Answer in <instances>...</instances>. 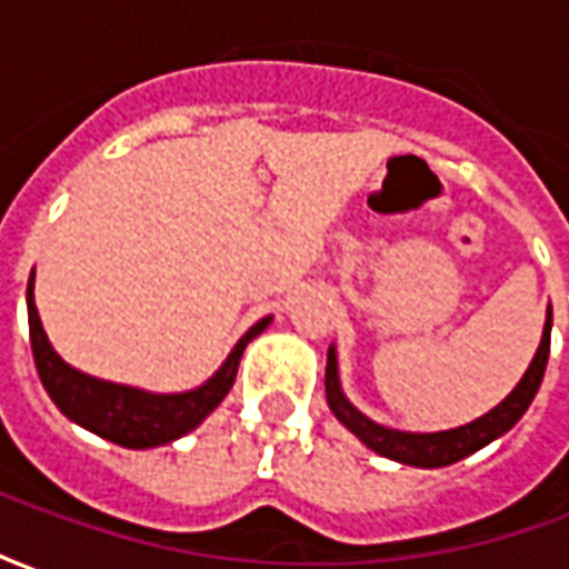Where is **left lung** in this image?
<instances>
[{
    "label": "left lung",
    "instance_id": "1",
    "mask_svg": "<svg viewBox=\"0 0 569 569\" xmlns=\"http://www.w3.org/2000/svg\"><path fill=\"white\" fill-rule=\"evenodd\" d=\"M549 345H551V308L546 313V329H542V341L537 347V357L527 366L525 378L518 381L512 393L502 399L500 406L490 408L488 415H481L472 423L457 429H441V432H402V429L381 427L369 420L359 408L347 402L341 381H338V357L335 347H329V362H326V399L332 415L345 423L353 436H357L366 448H371L381 457L399 460V463L420 466V469H436V466H451L463 460L478 448H485L493 439H500L502 432L521 420L533 396H537L542 375H546V362H549Z\"/></svg>",
    "mask_w": 569,
    "mask_h": 569
}]
</instances>
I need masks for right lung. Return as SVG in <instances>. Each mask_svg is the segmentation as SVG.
Masks as SVG:
<instances>
[{
	"mask_svg": "<svg viewBox=\"0 0 569 569\" xmlns=\"http://www.w3.org/2000/svg\"><path fill=\"white\" fill-rule=\"evenodd\" d=\"M27 313H30V345L36 371L42 378V387L69 420L79 427L91 429L100 439H109L121 448H158L167 441H176L198 427L212 408L222 402L237 378V366L247 345L256 335L264 332L271 317L259 320L249 329L237 347L228 353L222 369L210 381L200 383L198 390L186 393H146L124 383L100 381L84 371L72 369L69 362L57 357V350L48 341V335L39 320V310L32 301V273L27 283Z\"/></svg>",
	"mask_w": 569,
	"mask_h": 569,
	"instance_id": "right-lung-1",
	"label": "right lung"
}]
</instances>
